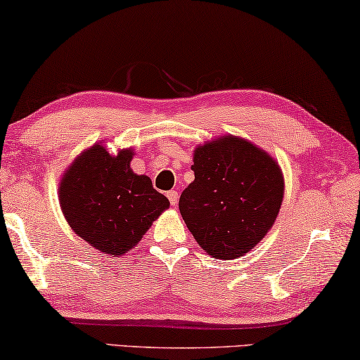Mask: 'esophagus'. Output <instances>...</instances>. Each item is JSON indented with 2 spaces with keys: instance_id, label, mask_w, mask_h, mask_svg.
I'll return each mask as SVG.
<instances>
[{
  "instance_id": "1",
  "label": "esophagus",
  "mask_w": 360,
  "mask_h": 360,
  "mask_svg": "<svg viewBox=\"0 0 360 360\" xmlns=\"http://www.w3.org/2000/svg\"><path fill=\"white\" fill-rule=\"evenodd\" d=\"M166 197L169 198V203L173 207H176L178 205V198H179V195H178V191H169L168 194H166Z\"/></svg>"
}]
</instances>
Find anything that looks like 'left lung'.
Wrapping results in <instances>:
<instances>
[{
	"mask_svg": "<svg viewBox=\"0 0 360 360\" xmlns=\"http://www.w3.org/2000/svg\"><path fill=\"white\" fill-rule=\"evenodd\" d=\"M192 171L179 212L197 244L214 259L245 255L280 213V165L245 139L223 136L195 148Z\"/></svg>",
	"mask_w": 360,
	"mask_h": 360,
	"instance_id": "left-lung-1",
	"label": "left lung"
}]
</instances>
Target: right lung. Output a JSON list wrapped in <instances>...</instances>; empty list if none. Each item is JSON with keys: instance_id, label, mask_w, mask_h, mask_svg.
I'll list each match as a JSON object with an SVG mask.
<instances>
[{"instance_id": "obj_1", "label": "right lung", "mask_w": 360, "mask_h": 360, "mask_svg": "<svg viewBox=\"0 0 360 360\" xmlns=\"http://www.w3.org/2000/svg\"><path fill=\"white\" fill-rule=\"evenodd\" d=\"M132 148L110 155L95 143L84 150L60 182L64 218L96 250L124 255L136 248L152 223L169 207L146 174L131 169Z\"/></svg>"}]
</instances>
